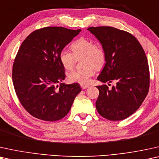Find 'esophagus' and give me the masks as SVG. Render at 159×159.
Returning a JSON list of instances; mask_svg holds the SVG:
<instances>
[{"mask_svg":"<svg viewBox=\"0 0 159 159\" xmlns=\"http://www.w3.org/2000/svg\"><path fill=\"white\" fill-rule=\"evenodd\" d=\"M81 87L82 89H86V88L89 87V85L87 84H81Z\"/></svg>","mask_w":159,"mask_h":159,"instance_id":"obj_1","label":"esophagus"}]
</instances>
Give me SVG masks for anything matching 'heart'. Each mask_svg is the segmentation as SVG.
<instances>
[{
  "mask_svg": "<svg viewBox=\"0 0 159 159\" xmlns=\"http://www.w3.org/2000/svg\"><path fill=\"white\" fill-rule=\"evenodd\" d=\"M73 53L62 49L59 54L60 62L66 70L74 67L78 60L81 59L83 68L70 71L67 74V79L72 83L88 84L91 77L95 73V69L99 70L106 62V53L100 43L89 39L81 37L70 45Z\"/></svg>",
  "mask_w": 159,
  "mask_h": 159,
  "instance_id": "b5f03b06",
  "label": "heart"
}]
</instances>
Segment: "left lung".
I'll return each instance as SVG.
<instances>
[{
  "mask_svg": "<svg viewBox=\"0 0 159 159\" xmlns=\"http://www.w3.org/2000/svg\"><path fill=\"white\" fill-rule=\"evenodd\" d=\"M88 30L106 53V63L97 80L116 82L111 89L105 84L97 86L99 92L97 111L110 120L125 119L140 107L148 93L150 71L145 53L136 38L128 32L108 26Z\"/></svg>",
  "mask_w": 159,
  "mask_h": 159,
  "instance_id": "left-lung-1",
  "label": "left lung"
}]
</instances>
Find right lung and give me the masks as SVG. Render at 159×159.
<instances>
[{"instance_id": "add662e5", "label": "right lung", "mask_w": 159, "mask_h": 159, "mask_svg": "<svg viewBox=\"0 0 159 159\" xmlns=\"http://www.w3.org/2000/svg\"><path fill=\"white\" fill-rule=\"evenodd\" d=\"M81 30L46 27L33 31L21 44L12 68L16 94L33 117L46 121L62 119L81 92L77 83L65 84L59 54Z\"/></svg>"}]
</instances>
